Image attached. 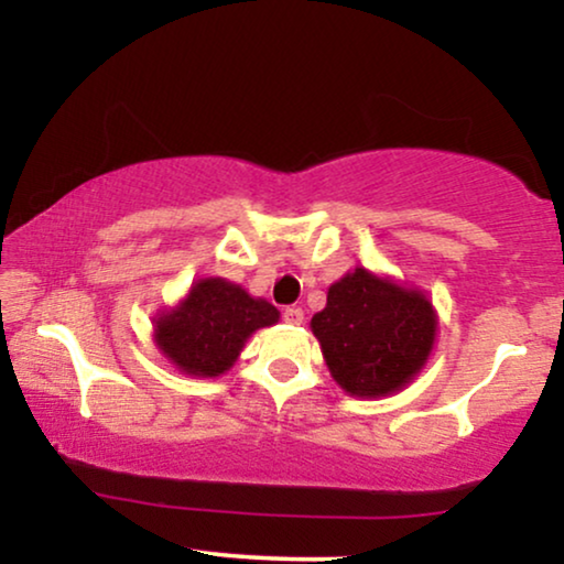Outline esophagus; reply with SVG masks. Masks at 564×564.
<instances>
[{"instance_id": "34e87169", "label": "esophagus", "mask_w": 564, "mask_h": 564, "mask_svg": "<svg viewBox=\"0 0 564 564\" xmlns=\"http://www.w3.org/2000/svg\"><path fill=\"white\" fill-rule=\"evenodd\" d=\"M303 318H305V313H303V307H284L282 311V321L284 323H290V326H300V323H303Z\"/></svg>"}]
</instances>
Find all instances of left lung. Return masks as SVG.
Listing matches in <instances>:
<instances>
[{"instance_id":"8db88e82","label":"left lung","mask_w":564,"mask_h":564,"mask_svg":"<svg viewBox=\"0 0 564 564\" xmlns=\"http://www.w3.org/2000/svg\"><path fill=\"white\" fill-rule=\"evenodd\" d=\"M311 326L334 380L351 395L375 398L400 390L423 367L436 315L421 292L354 269L330 284Z\"/></svg>"}]
</instances>
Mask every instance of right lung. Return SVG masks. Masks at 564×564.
Instances as JSON below:
<instances>
[{
	"mask_svg": "<svg viewBox=\"0 0 564 564\" xmlns=\"http://www.w3.org/2000/svg\"><path fill=\"white\" fill-rule=\"evenodd\" d=\"M280 318L267 300L218 276L199 280L176 311L156 321L161 351L187 375L215 377L234 367L243 341Z\"/></svg>",
	"mask_w": 564,
	"mask_h": 564,
	"instance_id": "right-lung-1",
	"label": "right lung"
}]
</instances>
